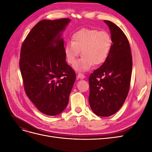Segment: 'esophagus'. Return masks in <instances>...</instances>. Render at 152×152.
Here are the masks:
<instances>
[{"mask_svg":"<svg viewBox=\"0 0 152 152\" xmlns=\"http://www.w3.org/2000/svg\"><path fill=\"white\" fill-rule=\"evenodd\" d=\"M77 78H78V79H84V78H85V75L84 74H82V73H78Z\"/></svg>","mask_w":152,"mask_h":152,"instance_id":"obj_1","label":"esophagus"}]
</instances>
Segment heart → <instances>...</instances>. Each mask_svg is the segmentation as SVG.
<instances>
[{"label": "heart", "mask_w": 152, "mask_h": 152, "mask_svg": "<svg viewBox=\"0 0 152 152\" xmlns=\"http://www.w3.org/2000/svg\"><path fill=\"white\" fill-rule=\"evenodd\" d=\"M112 44L111 37L107 31L82 28L73 34L72 42L65 45L66 61L73 65L81 50L82 56L73 67L77 71L86 72L93 65H99L107 60Z\"/></svg>", "instance_id": "b5f03b06"}]
</instances>
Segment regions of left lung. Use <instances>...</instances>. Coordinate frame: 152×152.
Instances as JSON below:
<instances>
[{
    "label": "left lung",
    "mask_w": 152,
    "mask_h": 152,
    "mask_svg": "<svg viewBox=\"0 0 152 152\" xmlns=\"http://www.w3.org/2000/svg\"><path fill=\"white\" fill-rule=\"evenodd\" d=\"M111 34L112 47L103 65L89 79V102L96 115L109 117L123 105L129 90L132 61L130 45L123 31L104 20Z\"/></svg>",
    "instance_id": "1"
}]
</instances>
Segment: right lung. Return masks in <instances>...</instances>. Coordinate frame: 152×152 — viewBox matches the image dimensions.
Listing matches in <instances>:
<instances>
[{
	"mask_svg": "<svg viewBox=\"0 0 152 152\" xmlns=\"http://www.w3.org/2000/svg\"><path fill=\"white\" fill-rule=\"evenodd\" d=\"M70 21H39L21 49L20 68L26 94L47 115H57L66 108L75 81V73L66 61L62 37Z\"/></svg>",
	"mask_w": 152,
	"mask_h": 152,
	"instance_id": "obj_1",
	"label": "right lung"
}]
</instances>
